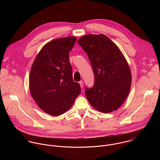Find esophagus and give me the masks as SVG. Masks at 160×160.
<instances>
[{"label": "esophagus", "mask_w": 160, "mask_h": 160, "mask_svg": "<svg viewBox=\"0 0 160 160\" xmlns=\"http://www.w3.org/2000/svg\"><path fill=\"white\" fill-rule=\"evenodd\" d=\"M79 84H80V86L81 88H83V86H84V82L82 81H79Z\"/></svg>", "instance_id": "obj_1"}]
</instances>
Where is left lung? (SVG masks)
Returning <instances> with one entry per match:
<instances>
[{
	"label": "left lung",
	"instance_id": "left-lung-1",
	"mask_svg": "<svg viewBox=\"0 0 160 160\" xmlns=\"http://www.w3.org/2000/svg\"><path fill=\"white\" fill-rule=\"evenodd\" d=\"M78 42L87 53L94 73V86L86 89L89 102L105 113L118 109L127 98L132 82L131 69L122 53L102 34L84 36Z\"/></svg>",
	"mask_w": 160,
	"mask_h": 160
}]
</instances>
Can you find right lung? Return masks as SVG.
<instances>
[{
    "mask_svg": "<svg viewBox=\"0 0 160 160\" xmlns=\"http://www.w3.org/2000/svg\"><path fill=\"white\" fill-rule=\"evenodd\" d=\"M69 36L53 39L44 46L34 60L29 74V90L38 105L53 116L63 114L81 93L74 82L69 52L76 41Z\"/></svg>",
    "mask_w": 160,
    "mask_h": 160,
    "instance_id": "add662e5",
    "label": "right lung"
}]
</instances>
